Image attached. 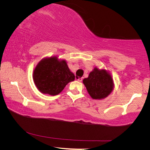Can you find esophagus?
<instances>
[{
    "instance_id": "34e87169",
    "label": "esophagus",
    "mask_w": 150,
    "mask_h": 150,
    "mask_svg": "<svg viewBox=\"0 0 150 150\" xmlns=\"http://www.w3.org/2000/svg\"><path fill=\"white\" fill-rule=\"evenodd\" d=\"M76 79L78 81H79V82H81V81H83V78H76Z\"/></svg>"
}]
</instances>
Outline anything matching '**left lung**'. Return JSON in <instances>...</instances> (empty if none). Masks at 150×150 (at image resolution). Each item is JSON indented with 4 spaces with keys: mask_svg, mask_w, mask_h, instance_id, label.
Here are the masks:
<instances>
[{
    "mask_svg": "<svg viewBox=\"0 0 150 150\" xmlns=\"http://www.w3.org/2000/svg\"><path fill=\"white\" fill-rule=\"evenodd\" d=\"M83 84L90 96L94 99L106 98L112 91L114 83L112 76L105 69L94 67L88 78L83 79Z\"/></svg>",
    "mask_w": 150,
    "mask_h": 150,
    "instance_id": "8db88e82",
    "label": "left lung"
}]
</instances>
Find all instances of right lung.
<instances>
[{
	"label": "right lung",
	"instance_id": "obj_1",
	"mask_svg": "<svg viewBox=\"0 0 150 150\" xmlns=\"http://www.w3.org/2000/svg\"><path fill=\"white\" fill-rule=\"evenodd\" d=\"M74 78L66 61L59 60L56 56L43 59L33 72L34 82L39 91L51 96L59 94Z\"/></svg>",
	"mask_w": 150,
	"mask_h": 150
}]
</instances>
